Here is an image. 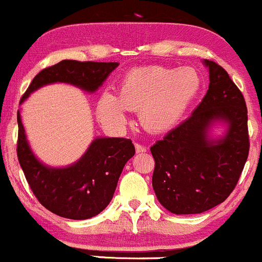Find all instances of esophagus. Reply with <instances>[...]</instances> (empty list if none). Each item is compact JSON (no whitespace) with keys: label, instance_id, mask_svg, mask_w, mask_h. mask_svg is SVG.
Returning a JSON list of instances; mask_svg holds the SVG:
<instances>
[{"label":"esophagus","instance_id":"34e87169","mask_svg":"<svg viewBox=\"0 0 262 262\" xmlns=\"http://www.w3.org/2000/svg\"><path fill=\"white\" fill-rule=\"evenodd\" d=\"M136 150H137V153H145L146 148L144 145L139 144V143H136Z\"/></svg>","mask_w":262,"mask_h":262}]
</instances>
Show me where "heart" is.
Returning a JSON list of instances; mask_svg holds the SVG:
<instances>
[{
	"instance_id": "1",
	"label": "heart",
	"mask_w": 262,
	"mask_h": 262,
	"mask_svg": "<svg viewBox=\"0 0 262 262\" xmlns=\"http://www.w3.org/2000/svg\"><path fill=\"white\" fill-rule=\"evenodd\" d=\"M201 85L199 74L189 67L160 66L129 72L119 87V96L103 92L97 104L100 122L112 130H122L129 109L140 108V120L150 132H165L184 116Z\"/></svg>"
}]
</instances>
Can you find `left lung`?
<instances>
[{
  "instance_id": "1",
  "label": "left lung",
  "mask_w": 262,
  "mask_h": 262,
  "mask_svg": "<svg viewBox=\"0 0 262 262\" xmlns=\"http://www.w3.org/2000/svg\"><path fill=\"white\" fill-rule=\"evenodd\" d=\"M209 89L192 114L150 148L155 160L153 189L166 210L200 214L231 194L249 155L248 108L228 72L205 59ZM216 121L228 128L224 137H210Z\"/></svg>"
}]
</instances>
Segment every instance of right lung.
<instances>
[{
	"mask_svg": "<svg viewBox=\"0 0 262 262\" xmlns=\"http://www.w3.org/2000/svg\"><path fill=\"white\" fill-rule=\"evenodd\" d=\"M119 66L117 62H78L64 59L42 70L22 96L51 83H68L93 93ZM17 157L31 190L46 209L73 220L98 215L111 203L125 163L136 154L130 139L96 138L78 162L66 168H52L39 162L31 150L21 114L17 112Z\"/></svg>",
	"mask_w": 262,
	"mask_h": 262,
	"instance_id": "1",
	"label": "right lung"
}]
</instances>
